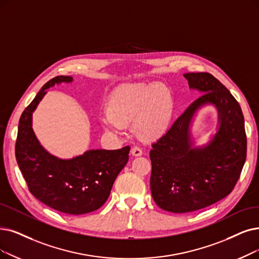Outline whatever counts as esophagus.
<instances>
[{"mask_svg":"<svg viewBox=\"0 0 259 259\" xmlns=\"http://www.w3.org/2000/svg\"><path fill=\"white\" fill-rule=\"evenodd\" d=\"M131 153L133 156H141V155L143 154L142 150L139 147H133L131 150Z\"/></svg>","mask_w":259,"mask_h":259,"instance_id":"esophagus-1","label":"esophagus"}]
</instances>
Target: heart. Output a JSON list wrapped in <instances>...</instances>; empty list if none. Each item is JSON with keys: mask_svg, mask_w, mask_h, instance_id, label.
<instances>
[{"mask_svg": "<svg viewBox=\"0 0 259 259\" xmlns=\"http://www.w3.org/2000/svg\"><path fill=\"white\" fill-rule=\"evenodd\" d=\"M173 111L169 88L159 82L124 84L113 90L107 101L104 121L109 130L121 131L134 122V132L142 141H154L168 131Z\"/></svg>", "mask_w": 259, "mask_h": 259, "instance_id": "heart-1", "label": "heart"}]
</instances>
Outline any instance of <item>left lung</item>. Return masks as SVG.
Instances as JSON below:
<instances>
[{"instance_id":"obj_1","label":"left lung","mask_w":259,"mask_h":259,"mask_svg":"<svg viewBox=\"0 0 259 259\" xmlns=\"http://www.w3.org/2000/svg\"><path fill=\"white\" fill-rule=\"evenodd\" d=\"M190 88L204 94L152 144L151 191L163 210L190 212L229 195L240 178L246 158L244 119L230 90L207 72L186 73ZM212 102L220 110L221 128L209 146L191 149L188 128L195 110Z\"/></svg>"}]
</instances>
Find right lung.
<instances>
[{"label":"right lung","mask_w":259,"mask_h":259,"mask_svg":"<svg viewBox=\"0 0 259 259\" xmlns=\"http://www.w3.org/2000/svg\"><path fill=\"white\" fill-rule=\"evenodd\" d=\"M71 80V76L58 75L40 89L20 117L15 152L28 190L36 199L64 213L84 214L107 201L113 182L128 161L131 148L92 150L63 160L40 146L32 128L33 111L49 87Z\"/></svg>","instance_id":"right-lung-1"}]
</instances>
